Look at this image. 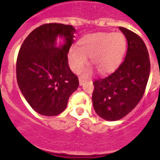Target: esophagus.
<instances>
[{"label": "esophagus", "mask_w": 160, "mask_h": 160, "mask_svg": "<svg viewBox=\"0 0 160 160\" xmlns=\"http://www.w3.org/2000/svg\"><path fill=\"white\" fill-rule=\"evenodd\" d=\"M79 82H80V85H83V84H84V80H82V79H79Z\"/></svg>", "instance_id": "1"}]
</instances>
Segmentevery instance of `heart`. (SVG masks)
Here are the masks:
<instances>
[{"label": "heart", "instance_id": "1", "mask_svg": "<svg viewBox=\"0 0 160 160\" xmlns=\"http://www.w3.org/2000/svg\"><path fill=\"white\" fill-rule=\"evenodd\" d=\"M127 49V39L120 32H98L81 38L77 48H72L69 60L74 71L80 72L90 57L92 64L100 73H111L119 67Z\"/></svg>", "mask_w": 160, "mask_h": 160}]
</instances>
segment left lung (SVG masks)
<instances>
[{
	"label": "left lung",
	"instance_id": "obj_1",
	"mask_svg": "<svg viewBox=\"0 0 160 160\" xmlns=\"http://www.w3.org/2000/svg\"><path fill=\"white\" fill-rule=\"evenodd\" d=\"M127 40L125 59L113 73L95 80L92 100L100 118L108 121L122 119L141 101L150 71L147 48L139 35L119 27Z\"/></svg>",
	"mask_w": 160,
	"mask_h": 160
}]
</instances>
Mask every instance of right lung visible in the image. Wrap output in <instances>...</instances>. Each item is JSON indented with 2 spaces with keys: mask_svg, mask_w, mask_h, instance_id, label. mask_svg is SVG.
I'll use <instances>...</instances> for the list:
<instances>
[{
  "mask_svg": "<svg viewBox=\"0 0 160 160\" xmlns=\"http://www.w3.org/2000/svg\"><path fill=\"white\" fill-rule=\"evenodd\" d=\"M72 25L51 23L38 27L26 38L16 61V79L26 101L38 113L57 116L66 109L69 97L79 86L67 53L74 42ZM58 36L65 38L55 46Z\"/></svg>",
  "mask_w": 160,
  "mask_h": 160,
  "instance_id": "add662e5",
  "label": "right lung"
}]
</instances>
